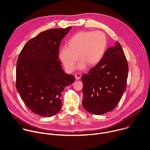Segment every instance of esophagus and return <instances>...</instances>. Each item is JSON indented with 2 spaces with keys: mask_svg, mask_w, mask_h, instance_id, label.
Listing matches in <instances>:
<instances>
[{
  "mask_svg": "<svg viewBox=\"0 0 150 150\" xmlns=\"http://www.w3.org/2000/svg\"><path fill=\"white\" fill-rule=\"evenodd\" d=\"M81 76V75L80 73H76V74H75V78H76L77 80H79V79H80Z\"/></svg>",
  "mask_w": 150,
  "mask_h": 150,
  "instance_id": "esophagus-1",
  "label": "esophagus"
}]
</instances>
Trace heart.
Here are the masks:
<instances>
[{"mask_svg": "<svg viewBox=\"0 0 150 150\" xmlns=\"http://www.w3.org/2000/svg\"><path fill=\"white\" fill-rule=\"evenodd\" d=\"M67 45L60 48L59 57L66 69L71 72L74 70L79 57V70L85 69L88 64L90 66L98 64L106 50L107 39L101 31H80L69 39Z\"/></svg>", "mask_w": 150, "mask_h": 150, "instance_id": "b5f03b06", "label": "heart"}]
</instances>
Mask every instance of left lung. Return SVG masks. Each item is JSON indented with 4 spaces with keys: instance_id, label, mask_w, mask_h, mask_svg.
Returning a JSON list of instances; mask_svg holds the SVG:
<instances>
[{
    "instance_id": "left-lung-1",
    "label": "left lung",
    "mask_w": 150,
    "mask_h": 150,
    "mask_svg": "<svg viewBox=\"0 0 150 150\" xmlns=\"http://www.w3.org/2000/svg\"><path fill=\"white\" fill-rule=\"evenodd\" d=\"M128 72L125 56L116 42L105 51L100 62L81 77L84 108L96 115L114 110L125 90Z\"/></svg>"
}]
</instances>
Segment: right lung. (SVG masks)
I'll use <instances>...</instances> for the list:
<instances>
[{
    "label": "right lung",
    "instance_id": "1",
    "mask_svg": "<svg viewBox=\"0 0 150 150\" xmlns=\"http://www.w3.org/2000/svg\"><path fill=\"white\" fill-rule=\"evenodd\" d=\"M71 28L41 32L26 43L18 57L17 90L26 106L40 116L50 117L60 110L62 93L74 81L63 70L58 56L60 42Z\"/></svg>",
    "mask_w": 150,
    "mask_h": 150
}]
</instances>
